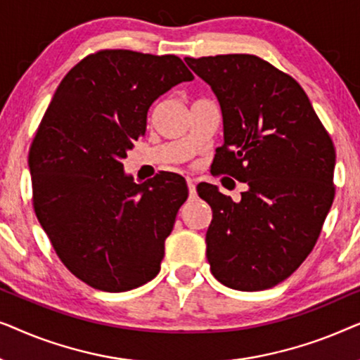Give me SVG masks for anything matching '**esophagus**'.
Returning <instances> with one entry per match:
<instances>
[{
	"mask_svg": "<svg viewBox=\"0 0 360 360\" xmlns=\"http://www.w3.org/2000/svg\"><path fill=\"white\" fill-rule=\"evenodd\" d=\"M186 185H188L190 196H195V195H196V185H195V179H191V176H186Z\"/></svg>",
	"mask_w": 360,
	"mask_h": 360,
	"instance_id": "1",
	"label": "esophagus"
}]
</instances>
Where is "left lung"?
Masks as SVG:
<instances>
[{
  "label": "left lung",
  "instance_id": "8db88e82",
  "mask_svg": "<svg viewBox=\"0 0 360 360\" xmlns=\"http://www.w3.org/2000/svg\"><path fill=\"white\" fill-rule=\"evenodd\" d=\"M223 115L214 174L248 185L240 201L198 186L213 210L206 231L211 274L259 292L283 282L311 252L334 200L336 152L303 88L249 53L185 58Z\"/></svg>",
  "mask_w": 360,
  "mask_h": 360
}]
</instances>
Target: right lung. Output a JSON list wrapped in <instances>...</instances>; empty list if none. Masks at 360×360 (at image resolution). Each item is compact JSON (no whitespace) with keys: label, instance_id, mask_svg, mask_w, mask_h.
<instances>
[{"label":"right lung","instance_id":"right-lung-1","mask_svg":"<svg viewBox=\"0 0 360 360\" xmlns=\"http://www.w3.org/2000/svg\"><path fill=\"white\" fill-rule=\"evenodd\" d=\"M193 78L176 56L103 51L67 73L42 117L29 150L34 211L63 265L93 288L127 292L159 274L186 181L164 172L136 184L122 160L152 103Z\"/></svg>","mask_w":360,"mask_h":360}]
</instances>
